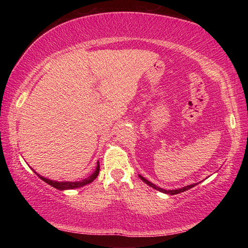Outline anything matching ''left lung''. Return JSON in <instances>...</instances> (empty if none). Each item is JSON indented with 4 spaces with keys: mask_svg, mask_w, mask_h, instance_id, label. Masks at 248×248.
I'll return each instance as SVG.
<instances>
[{
    "mask_svg": "<svg viewBox=\"0 0 248 248\" xmlns=\"http://www.w3.org/2000/svg\"><path fill=\"white\" fill-rule=\"evenodd\" d=\"M139 177L143 180V182L145 183V184H148L149 186H151L152 188H154V189H156V190H159V191H162V192H164V194H170V195H176V194H180V192H183V191H186V190H188V189H190V188H192L194 186H196L197 184H192V185H188V186H186V187H184V188H180V189H174V190H165V189H162V188H159V187H157V186H155L154 184H152L151 182H149L148 179H145L144 177H142V176H139Z\"/></svg>",
    "mask_w": 248,
    "mask_h": 248,
    "instance_id": "obj_1",
    "label": "left lung"
}]
</instances>
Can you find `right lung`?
<instances>
[{
  "instance_id": "1",
  "label": "right lung",
  "mask_w": 248,
  "mask_h": 248,
  "mask_svg": "<svg viewBox=\"0 0 248 248\" xmlns=\"http://www.w3.org/2000/svg\"><path fill=\"white\" fill-rule=\"evenodd\" d=\"M98 173H99V163H97V166H96V170L94 173L92 174L90 177H87L86 179H83V180H81V182H61L60 183V182H56V180H50L48 178H45V177H43V176H40L37 173L36 174L38 175L39 177L44 180V182L49 184L50 186L57 188V189H59V190H65V189H74V188L82 187V186H84V185L92 183L94 179H96V177H97Z\"/></svg>"
}]
</instances>
